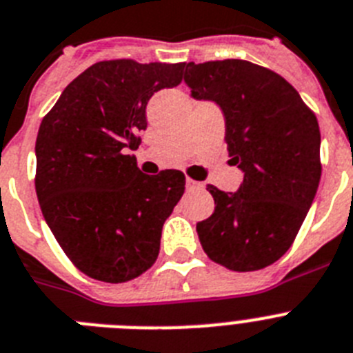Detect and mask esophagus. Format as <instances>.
Returning <instances> with one entry per match:
<instances>
[{
    "label": "esophagus",
    "mask_w": 353,
    "mask_h": 353,
    "mask_svg": "<svg viewBox=\"0 0 353 353\" xmlns=\"http://www.w3.org/2000/svg\"><path fill=\"white\" fill-rule=\"evenodd\" d=\"M185 185H188L189 191H192V189H200L201 188V183L196 182V180H192V179H185Z\"/></svg>",
    "instance_id": "1"
}]
</instances>
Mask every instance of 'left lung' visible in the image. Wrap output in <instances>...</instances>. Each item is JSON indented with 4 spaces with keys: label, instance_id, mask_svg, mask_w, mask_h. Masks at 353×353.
Here are the masks:
<instances>
[{
    "label": "left lung",
    "instance_id": "8db88e82",
    "mask_svg": "<svg viewBox=\"0 0 353 353\" xmlns=\"http://www.w3.org/2000/svg\"><path fill=\"white\" fill-rule=\"evenodd\" d=\"M183 80L219 105L230 162L245 173L236 192L207 185L216 207L196 225L201 246L232 271L263 270L293 245L320 185L318 119L288 80L248 60L189 62Z\"/></svg>",
    "mask_w": 353,
    "mask_h": 353
}]
</instances>
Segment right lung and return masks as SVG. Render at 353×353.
<instances>
[{
	"label": "right lung",
	"instance_id": "1",
	"mask_svg": "<svg viewBox=\"0 0 353 353\" xmlns=\"http://www.w3.org/2000/svg\"><path fill=\"white\" fill-rule=\"evenodd\" d=\"M185 64L103 60L64 89L35 143L39 205L57 243L87 276L119 284L152 268L162 225L185 189L182 171L144 174L132 150L157 90Z\"/></svg>",
	"mask_w": 353,
	"mask_h": 353
}]
</instances>
